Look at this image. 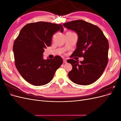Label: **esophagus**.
I'll use <instances>...</instances> for the list:
<instances>
[{
	"mask_svg": "<svg viewBox=\"0 0 121 121\" xmlns=\"http://www.w3.org/2000/svg\"><path fill=\"white\" fill-rule=\"evenodd\" d=\"M63 62H64V63H67V60H63Z\"/></svg>",
	"mask_w": 121,
	"mask_h": 121,
	"instance_id": "1",
	"label": "esophagus"
}]
</instances>
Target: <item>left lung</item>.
I'll use <instances>...</instances> for the list:
<instances>
[{
    "mask_svg": "<svg viewBox=\"0 0 121 121\" xmlns=\"http://www.w3.org/2000/svg\"><path fill=\"white\" fill-rule=\"evenodd\" d=\"M63 26L74 31L78 36L73 56L84 58L80 63L73 59L67 60L72 65V69L68 73L69 78L78 85L94 83L100 78L108 63V39L99 28L81 20L69 22Z\"/></svg>",
    "mask_w": 121,
    "mask_h": 121,
    "instance_id": "obj_1",
    "label": "left lung"
}]
</instances>
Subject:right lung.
Here are the masks:
<instances>
[{
  "label": "right lung",
  "mask_w": 121,
  "mask_h": 121,
  "mask_svg": "<svg viewBox=\"0 0 121 121\" xmlns=\"http://www.w3.org/2000/svg\"><path fill=\"white\" fill-rule=\"evenodd\" d=\"M64 31L63 26L45 22L28 24L22 29L13 43L16 67L26 81L35 86L50 82L63 64L60 56L44 60L43 53L52 44V35Z\"/></svg>",
  "instance_id": "right-lung-1"
}]
</instances>
